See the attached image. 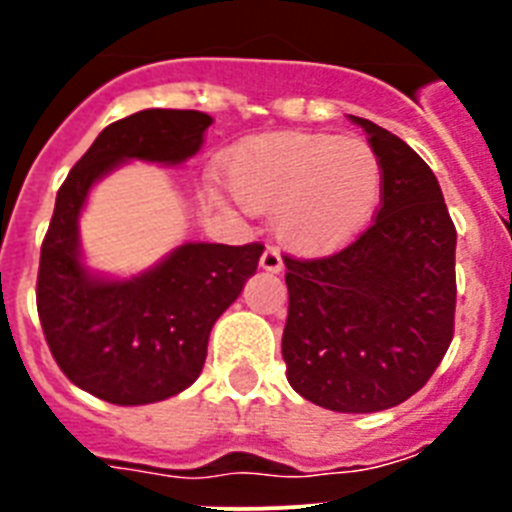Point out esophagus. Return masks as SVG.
<instances>
[{
    "instance_id": "obj_1",
    "label": "esophagus",
    "mask_w": 512,
    "mask_h": 512,
    "mask_svg": "<svg viewBox=\"0 0 512 512\" xmlns=\"http://www.w3.org/2000/svg\"><path fill=\"white\" fill-rule=\"evenodd\" d=\"M284 261H282V253H279L277 246H266L264 253H261V269L264 271H282Z\"/></svg>"
}]
</instances>
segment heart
Returning a JSON list of instances; mask_svg holds the SVG:
<instances>
[{
	"instance_id": "1",
	"label": "heart",
	"mask_w": 512,
	"mask_h": 512,
	"mask_svg": "<svg viewBox=\"0 0 512 512\" xmlns=\"http://www.w3.org/2000/svg\"><path fill=\"white\" fill-rule=\"evenodd\" d=\"M225 179L246 210H274L277 233L300 253H330L369 225L382 197V164L369 143L330 133L243 140Z\"/></svg>"
}]
</instances>
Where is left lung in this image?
I'll return each mask as SVG.
<instances>
[{"label":"left lung","instance_id":"8db88e82","mask_svg":"<svg viewBox=\"0 0 512 512\" xmlns=\"http://www.w3.org/2000/svg\"><path fill=\"white\" fill-rule=\"evenodd\" d=\"M351 120L379 156L382 200L372 225L341 251L284 256L282 356L305 400L377 413L413 397L449 351L456 228L423 158L372 120Z\"/></svg>","mask_w":512,"mask_h":512}]
</instances>
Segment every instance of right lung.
<instances>
[{"label":"right lung","mask_w":512,"mask_h":512,"mask_svg":"<svg viewBox=\"0 0 512 512\" xmlns=\"http://www.w3.org/2000/svg\"><path fill=\"white\" fill-rule=\"evenodd\" d=\"M212 117L143 110L112 122L69 171L40 248L38 315L61 372L112 405H148L200 377L215 320L259 266L261 243H184L133 279H99L81 264L79 212L97 179L140 158L182 164Z\"/></svg>","instance_id":"right-lung-1"}]
</instances>
